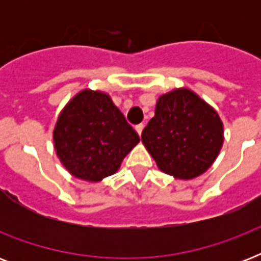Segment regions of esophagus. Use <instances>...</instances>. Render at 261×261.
<instances>
[{
  "label": "esophagus",
  "instance_id": "obj_1",
  "mask_svg": "<svg viewBox=\"0 0 261 261\" xmlns=\"http://www.w3.org/2000/svg\"><path fill=\"white\" fill-rule=\"evenodd\" d=\"M143 124H138V126H135V131L138 133V135L141 137V134H142V131H143Z\"/></svg>",
  "mask_w": 261,
  "mask_h": 261
}]
</instances>
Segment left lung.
<instances>
[{
	"mask_svg": "<svg viewBox=\"0 0 261 261\" xmlns=\"http://www.w3.org/2000/svg\"><path fill=\"white\" fill-rule=\"evenodd\" d=\"M142 143L161 172L192 180L213 165L223 145L218 112L188 88H176L157 100L154 118L142 131Z\"/></svg>",
	"mask_w": 261,
	"mask_h": 261,
	"instance_id": "obj_1",
	"label": "left lung"
}]
</instances>
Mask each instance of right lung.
<instances>
[{
	"instance_id": "1",
	"label": "right lung",
	"mask_w": 261,
	"mask_h": 261,
	"mask_svg": "<svg viewBox=\"0 0 261 261\" xmlns=\"http://www.w3.org/2000/svg\"><path fill=\"white\" fill-rule=\"evenodd\" d=\"M53 141L57 157L71 176L97 182L119 171L139 137L110 94L83 89L61 111Z\"/></svg>"
}]
</instances>
